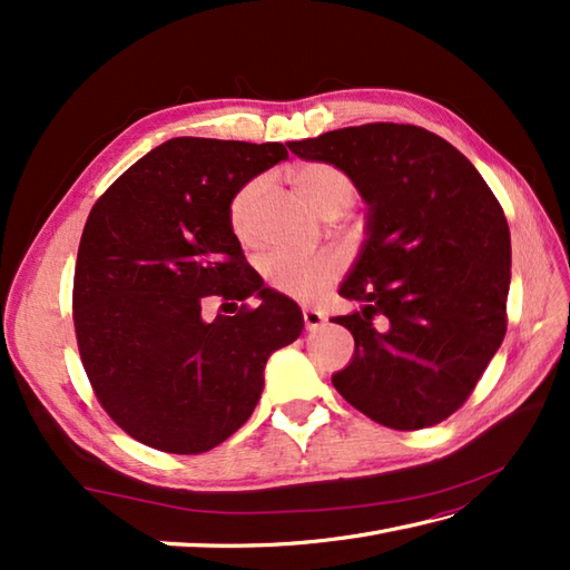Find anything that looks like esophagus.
Instances as JSON below:
<instances>
[{
	"instance_id": "esophagus-1",
	"label": "esophagus",
	"mask_w": 570,
	"mask_h": 570,
	"mask_svg": "<svg viewBox=\"0 0 570 570\" xmlns=\"http://www.w3.org/2000/svg\"><path fill=\"white\" fill-rule=\"evenodd\" d=\"M323 323H325V316L321 311H316V308H304V325H306V331H318V328H323Z\"/></svg>"
}]
</instances>
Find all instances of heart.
<instances>
[{"label":"heart","mask_w":570,"mask_h":570,"mask_svg":"<svg viewBox=\"0 0 570 570\" xmlns=\"http://www.w3.org/2000/svg\"><path fill=\"white\" fill-rule=\"evenodd\" d=\"M292 184L313 210L325 215L328 210H347L355 203V184L345 171L331 164H304L292 174ZM259 196V180H249L229 200V229L239 242L252 237V210ZM266 282L294 298L308 301L318 296L333 278L341 274V259L335 254H296V252H272L262 262Z\"/></svg>","instance_id":"obj_1"}]
</instances>
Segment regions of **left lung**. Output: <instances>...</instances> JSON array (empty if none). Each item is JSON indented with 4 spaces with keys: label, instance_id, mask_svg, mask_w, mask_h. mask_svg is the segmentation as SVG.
I'll use <instances>...</instances> for the list:
<instances>
[{
    "label": "left lung",
    "instance_id": "left-lung-1",
    "mask_svg": "<svg viewBox=\"0 0 570 570\" xmlns=\"http://www.w3.org/2000/svg\"><path fill=\"white\" fill-rule=\"evenodd\" d=\"M288 149L341 168L367 205L341 284L362 306L333 318L355 353L333 386L396 431L448 419L504 341L512 242L498 198L453 144L414 125L333 129Z\"/></svg>",
    "mask_w": 570,
    "mask_h": 570
}]
</instances>
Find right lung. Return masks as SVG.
<instances>
[{
  "label": "right lung",
  "mask_w": 570,
  "mask_h": 570,
  "mask_svg": "<svg viewBox=\"0 0 570 570\" xmlns=\"http://www.w3.org/2000/svg\"><path fill=\"white\" fill-rule=\"evenodd\" d=\"M284 159L278 141L176 137L92 205L72 323L95 394L139 443L178 455L220 445L257 406L266 360L304 331L296 301L264 286L227 217L235 193ZM208 295L258 306L208 324Z\"/></svg>",
  "instance_id": "1"
}]
</instances>
